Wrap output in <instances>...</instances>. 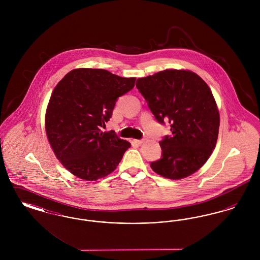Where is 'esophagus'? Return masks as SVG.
Segmentation results:
<instances>
[{"label": "esophagus", "instance_id": "34e87169", "mask_svg": "<svg viewBox=\"0 0 260 260\" xmlns=\"http://www.w3.org/2000/svg\"><path fill=\"white\" fill-rule=\"evenodd\" d=\"M145 140H146V138H142V139H135V140H134V142L136 143V144H138V145H140V144H142Z\"/></svg>", "mask_w": 260, "mask_h": 260}]
</instances>
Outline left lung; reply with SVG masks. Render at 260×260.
<instances>
[{"label":"left lung","instance_id":"1","mask_svg":"<svg viewBox=\"0 0 260 260\" xmlns=\"http://www.w3.org/2000/svg\"><path fill=\"white\" fill-rule=\"evenodd\" d=\"M136 87L161 124H171V136L160 141L161 159L151 169L170 179L197 172L215 147L219 112L212 92L198 75L185 70H164L139 78Z\"/></svg>","mask_w":260,"mask_h":260}]
</instances>
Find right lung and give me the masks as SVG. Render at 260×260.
Masks as SVG:
<instances>
[{
	"instance_id": "1",
	"label": "right lung",
	"mask_w": 260,
	"mask_h": 260,
	"mask_svg": "<svg viewBox=\"0 0 260 260\" xmlns=\"http://www.w3.org/2000/svg\"><path fill=\"white\" fill-rule=\"evenodd\" d=\"M136 78L103 69H75L54 87L46 113V132L56 158L76 176L98 180L111 173L131 143L102 133L118 99Z\"/></svg>"
}]
</instances>
